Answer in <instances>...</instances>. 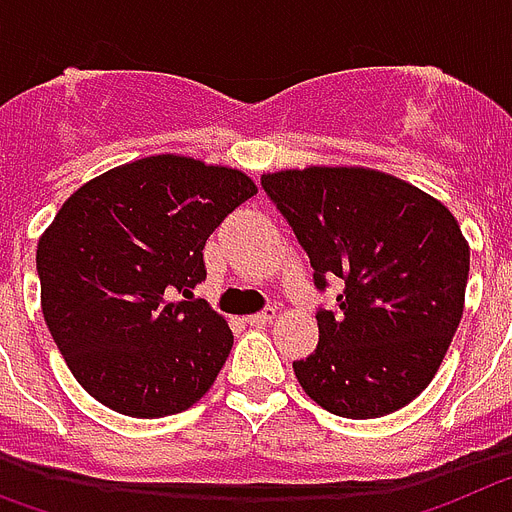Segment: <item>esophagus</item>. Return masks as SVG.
I'll list each match as a JSON object with an SVG mask.
<instances>
[{
  "mask_svg": "<svg viewBox=\"0 0 512 512\" xmlns=\"http://www.w3.org/2000/svg\"><path fill=\"white\" fill-rule=\"evenodd\" d=\"M275 319V309H262L257 314H250V317H244V322L250 324V327H262V324H268Z\"/></svg>",
  "mask_w": 512,
  "mask_h": 512,
  "instance_id": "esophagus-1",
  "label": "esophagus"
}]
</instances>
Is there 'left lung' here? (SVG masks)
<instances>
[{"label":"left lung","mask_w":512,"mask_h":512,"mask_svg":"<svg viewBox=\"0 0 512 512\" xmlns=\"http://www.w3.org/2000/svg\"><path fill=\"white\" fill-rule=\"evenodd\" d=\"M262 190L299 239L319 293V345L293 361L304 391L332 415L402 410L441 366L464 311L469 244L443 203L363 167L262 175Z\"/></svg>","instance_id":"left-lung-1"}]
</instances>
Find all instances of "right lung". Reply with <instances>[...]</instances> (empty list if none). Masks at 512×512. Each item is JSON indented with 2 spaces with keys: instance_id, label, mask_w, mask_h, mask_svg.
I'll use <instances>...</instances> for the list:
<instances>
[{
  "instance_id": "right-lung-1",
  "label": "right lung",
  "mask_w": 512,
  "mask_h": 512,
  "mask_svg": "<svg viewBox=\"0 0 512 512\" xmlns=\"http://www.w3.org/2000/svg\"><path fill=\"white\" fill-rule=\"evenodd\" d=\"M257 193L239 170L159 154L82 185L38 242L41 306L87 394L128 417L188 410L234 335L193 288L203 247Z\"/></svg>"
}]
</instances>
